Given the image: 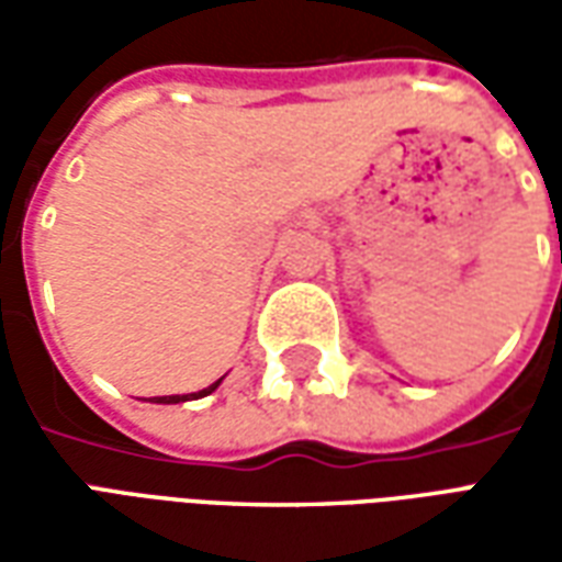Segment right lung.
<instances>
[{"label":"right lung","instance_id":"add662e5","mask_svg":"<svg viewBox=\"0 0 562 562\" xmlns=\"http://www.w3.org/2000/svg\"><path fill=\"white\" fill-rule=\"evenodd\" d=\"M222 382V379H220ZM220 382H213L210 389L204 391H198V394H171V397H153V403H183V401H198V397H207L210 391H216L220 389Z\"/></svg>","mask_w":562,"mask_h":562}]
</instances>
